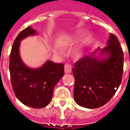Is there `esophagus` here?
Masks as SVG:
<instances>
[{
	"mask_svg": "<svg viewBox=\"0 0 130 130\" xmlns=\"http://www.w3.org/2000/svg\"><path fill=\"white\" fill-rule=\"evenodd\" d=\"M72 66L71 64L69 63H66L65 65V73H70L72 72Z\"/></svg>",
	"mask_w": 130,
	"mask_h": 130,
	"instance_id": "esophagus-1",
	"label": "esophagus"
}]
</instances>
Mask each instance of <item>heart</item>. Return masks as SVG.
Wrapping results in <instances>:
<instances>
[{
  "mask_svg": "<svg viewBox=\"0 0 130 130\" xmlns=\"http://www.w3.org/2000/svg\"><path fill=\"white\" fill-rule=\"evenodd\" d=\"M59 44L60 45H63V44H64V42H60ZM80 52H81V50H80V49H78V50L76 51V55H79V54H80Z\"/></svg>",
  "mask_w": 130,
  "mask_h": 130,
  "instance_id": "heart-1",
  "label": "heart"
}]
</instances>
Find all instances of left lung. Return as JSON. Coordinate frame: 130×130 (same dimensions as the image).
<instances>
[{"mask_svg": "<svg viewBox=\"0 0 130 130\" xmlns=\"http://www.w3.org/2000/svg\"><path fill=\"white\" fill-rule=\"evenodd\" d=\"M106 44L104 48H98L74 64V98L79 106L88 109L104 106L120 86L123 72V49L117 37L112 33Z\"/></svg>", "mask_w": 130, "mask_h": 130, "instance_id": "obj_1", "label": "left lung"}]
</instances>
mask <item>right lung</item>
<instances>
[{"label": "right lung", "mask_w": 130, "mask_h": 130, "mask_svg": "<svg viewBox=\"0 0 130 130\" xmlns=\"http://www.w3.org/2000/svg\"><path fill=\"white\" fill-rule=\"evenodd\" d=\"M36 34L30 26L19 32L12 47L9 69L16 97L26 106L40 109L51 102L54 87L64 75V65L47 60L41 68L32 69L24 64L19 55L20 42Z\"/></svg>", "instance_id": "1"}]
</instances>
